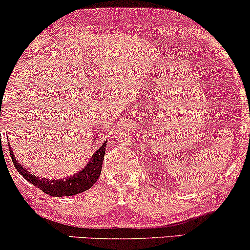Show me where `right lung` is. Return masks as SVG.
<instances>
[{
	"mask_svg": "<svg viewBox=\"0 0 250 250\" xmlns=\"http://www.w3.org/2000/svg\"><path fill=\"white\" fill-rule=\"evenodd\" d=\"M105 145H107V142H104L94 152V155L92 156L90 162L87 163V165L83 169L78 170V173L74 174L73 176H68L66 179L58 180L41 179L39 176L32 175L29 170H27L25 167L20 165V163H18V160L16 159L11 146H9V151L11 153V159L16 169L29 183H32L36 188H40V190H42L43 192L50 194L52 197H69L74 196V194L84 192V191L90 189L97 182V180L101 174L102 162H104V157L105 153Z\"/></svg>",
	"mask_w": 250,
	"mask_h": 250,
	"instance_id": "right-lung-1",
	"label": "right lung"
}]
</instances>
